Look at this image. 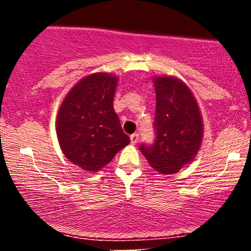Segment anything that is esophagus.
Returning a JSON list of instances; mask_svg holds the SVG:
<instances>
[{"mask_svg": "<svg viewBox=\"0 0 251 251\" xmlns=\"http://www.w3.org/2000/svg\"><path fill=\"white\" fill-rule=\"evenodd\" d=\"M131 143L133 144V145H135V144L138 143V140H139V134L138 133H133V134H131Z\"/></svg>", "mask_w": 251, "mask_h": 251, "instance_id": "1", "label": "esophagus"}]
</instances>
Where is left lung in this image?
<instances>
[{"label": "left lung", "mask_w": 251, "mask_h": 251, "mask_svg": "<svg viewBox=\"0 0 251 251\" xmlns=\"http://www.w3.org/2000/svg\"><path fill=\"white\" fill-rule=\"evenodd\" d=\"M155 116L153 144L139 150L160 174H176L194 160L203 139L200 108L188 86L172 76L154 77Z\"/></svg>", "instance_id": "left-lung-1"}]
</instances>
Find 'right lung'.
<instances>
[{
	"mask_svg": "<svg viewBox=\"0 0 251 251\" xmlns=\"http://www.w3.org/2000/svg\"><path fill=\"white\" fill-rule=\"evenodd\" d=\"M117 81L107 73L83 77L59 109L56 133L63 154L86 171H99L131 142L113 108Z\"/></svg>",
	"mask_w": 251,
	"mask_h": 251,
	"instance_id": "obj_1",
	"label": "right lung"
}]
</instances>
